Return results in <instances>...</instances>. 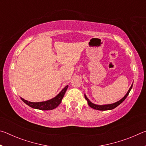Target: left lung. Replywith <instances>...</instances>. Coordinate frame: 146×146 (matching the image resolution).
Masks as SVG:
<instances>
[{
	"label": "left lung",
	"mask_w": 146,
	"mask_h": 146,
	"mask_svg": "<svg viewBox=\"0 0 146 146\" xmlns=\"http://www.w3.org/2000/svg\"><path fill=\"white\" fill-rule=\"evenodd\" d=\"M133 87V84L131 85V86L129 90H128L127 93H126V95H125L124 97H123L122 99L120 100L119 101H118V102H115L114 104H108V105H96V104H93L92 102H91L90 100L88 99V98H87V97H86V95L85 96V98L86 99V100L88 101V105L90 106L91 108H92L93 109H95V110H100V111H106V110H113V109H114L115 108H117V106L118 105H120L121 103L123 102V100H124L125 98H126V97H127V95H129V93L130 92L131 90V88Z\"/></svg>",
	"instance_id": "left-lung-1"
}]
</instances>
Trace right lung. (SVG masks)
<instances>
[{"label": "right lung", "instance_id": "add662e5", "mask_svg": "<svg viewBox=\"0 0 146 146\" xmlns=\"http://www.w3.org/2000/svg\"><path fill=\"white\" fill-rule=\"evenodd\" d=\"M68 88V86H66V87L59 93L58 95H56L55 98H53L52 99L49 100L45 101V102H28V100H24L23 98H21V99L24 103L26 104L27 105H28L29 106H30V107L33 108L38 109V110H51L56 108L59 104H60L62 99L63 98L64 94H65Z\"/></svg>", "mask_w": 146, "mask_h": 146}]
</instances>
